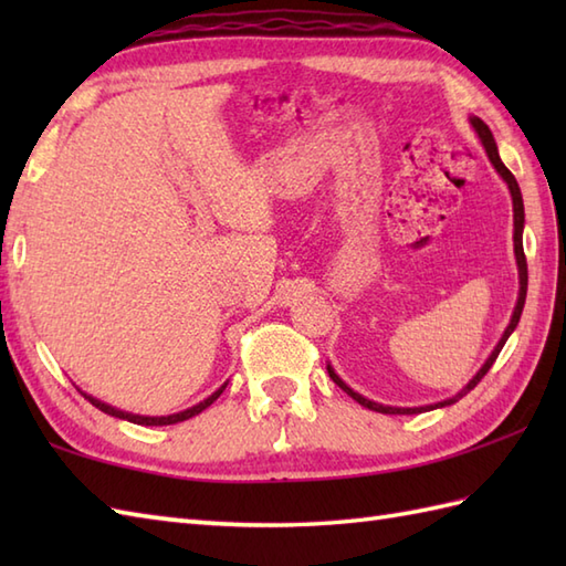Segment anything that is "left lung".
Wrapping results in <instances>:
<instances>
[{
	"label": "left lung",
	"instance_id": "left-lung-1",
	"mask_svg": "<svg viewBox=\"0 0 566 566\" xmlns=\"http://www.w3.org/2000/svg\"><path fill=\"white\" fill-rule=\"evenodd\" d=\"M469 122H472V126H474V130H476V136H479V140H482V146H484V150H486V155H489V160H491V165L496 167V172L503 177V182L509 185V189H511V199H513V250H515V262H518V280H521V292H518V304H515V308H513V316H511V323H509V328L503 331V335H501V340H499V345L494 347V353L489 355V359L486 363L482 365V369L476 371V375L469 379V384L467 387L462 389V391H457L452 399H444V401H438V403H430V406H418V408H399V406H384V403H377V401H369V399H365L363 394H357V391H353L350 387H347V384L335 375V369L328 365V375H331V379L338 384V387L347 394V396H353V399L359 403V406H365V408H369V411H377V413H420V411H432V408H442V406H450V403H457L462 399V396H467L469 391H472L479 381L484 379V375L486 371L491 369V365L496 363V357H499V353L503 350V345H506V340H509V335L515 331V326H518V321H521V314H523V306H525V294H527V262H525V252H523V223H525V211H523V197H521V187H518V182H515V177L511 175V170L506 165L501 163V158H499V148H496V140H494V136H491V130H489V126L482 122V118H476V116H472L469 118Z\"/></svg>",
	"mask_w": 566,
	"mask_h": 566
}]
</instances>
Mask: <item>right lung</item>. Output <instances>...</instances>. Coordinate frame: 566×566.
I'll return each mask as SVG.
<instances>
[{
    "label": "right lung",
    "instance_id": "1",
    "mask_svg": "<svg viewBox=\"0 0 566 566\" xmlns=\"http://www.w3.org/2000/svg\"><path fill=\"white\" fill-rule=\"evenodd\" d=\"M228 384V381H226ZM226 384L221 389H216L209 399H203L201 403H197V406H191V408H187V411H179V413H172V416H136V413H126V411H118V408H114V406H109V403H104V401H99V399H94V396H90V394H84L82 391V396L84 399H90V403L92 406H97L99 411H104V413H109V416H114V418H122V420H128V423H138V426H172V423H179V420H189V418H195V416H199L203 408H209L216 399H219V396L223 394V389H226Z\"/></svg>",
    "mask_w": 566,
    "mask_h": 566
}]
</instances>
